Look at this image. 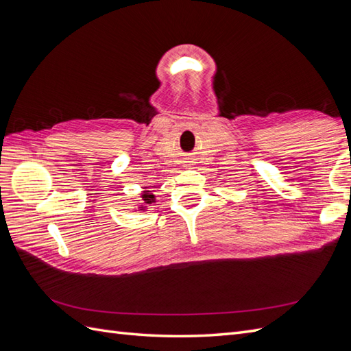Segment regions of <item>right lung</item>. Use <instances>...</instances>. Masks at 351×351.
<instances>
[{
	"mask_svg": "<svg viewBox=\"0 0 351 351\" xmlns=\"http://www.w3.org/2000/svg\"><path fill=\"white\" fill-rule=\"evenodd\" d=\"M145 190L143 192L141 193V202H139V205H137V209L136 210H146L147 208H149V205L151 204H155V195L152 193V190H149V189H146V187H143Z\"/></svg>",
	"mask_w": 351,
	"mask_h": 351,
	"instance_id": "add662e5",
	"label": "right lung"
}]
</instances>
